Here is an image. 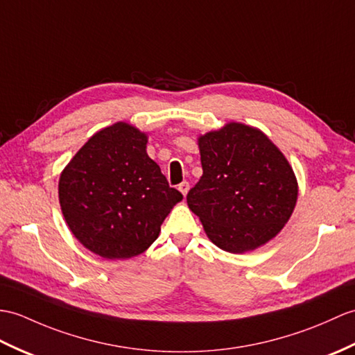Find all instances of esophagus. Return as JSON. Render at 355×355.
Here are the masks:
<instances>
[{
    "instance_id": "1",
    "label": "esophagus",
    "mask_w": 355,
    "mask_h": 355,
    "mask_svg": "<svg viewBox=\"0 0 355 355\" xmlns=\"http://www.w3.org/2000/svg\"><path fill=\"white\" fill-rule=\"evenodd\" d=\"M178 191L183 193V196L187 195V192H189V183H187V181H183V183L178 184Z\"/></svg>"
}]
</instances>
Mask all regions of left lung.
I'll use <instances>...</instances> for the list:
<instances>
[{"mask_svg":"<svg viewBox=\"0 0 355 355\" xmlns=\"http://www.w3.org/2000/svg\"><path fill=\"white\" fill-rule=\"evenodd\" d=\"M202 177L187 205L218 248L257 250L291 219L298 181L278 146L261 130L228 122L198 137Z\"/></svg>","mask_w":355,"mask_h":355,"instance_id":"obj_1","label":"left lung"}]
</instances>
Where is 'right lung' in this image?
Here are the masks:
<instances>
[{"instance_id":"right-lung-1","label":"right lung","mask_w":355,"mask_h":355,"mask_svg":"<svg viewBox=\"0 0 355 355\" xmlns=\"http://www.w3.org/2000/svg\"><path fill=\"white\" fill-rule=\"evenodd\" d=\"M148 135L127 122L101 128L66 164L60 209L77 241L107 260L146 251L183 200L146 154Z\"/></svg>"}]
</instances>
